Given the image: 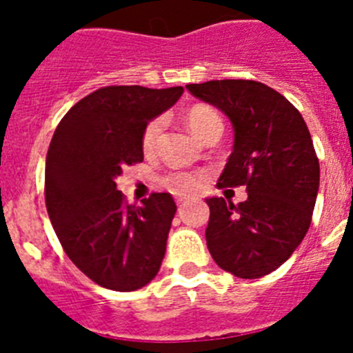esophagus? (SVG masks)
Here are the masks:
<instances>
[{"instance_id":"obj_1","label":"esophagus","mask_w":353,"mask_h":353,"mask_svg":"<svg viewBox=\"0 0 353 353\" xmlns=\"http://www.w3.org/2000/svg\"><path fill=\"white\" fill-rule=\"evenodd\" d=\"M182 205H183V199H179V212H182Z\"/></svg>"}]
</instances>
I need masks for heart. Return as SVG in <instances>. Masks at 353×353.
Listing matches in <instances>:
<instances>
[{"mask_svg": "<svg viewBox=\"0 0 353 353\" xmlns=\"http://www.w3.org/2000/svg\"><path fill=\"white\" fill-rule=\"evenodd\" d=\"M183 121L185 125L191 129L192 134H196L199 139L214 138V136H221L224 129L223 118L221 114L215 111L214 108L205 104L192 105L185 111L183 114ZM162 129L161 120H152L148 125L143 130L141 145L146 154L154 152L155 145H157L159 134ZM205 182V174L199 173V171H171V173L164 174L161 180V183L166 187L168 191H171L173 194L179 196H189L192 192H196L198 189H201Z\"/></svg>", "mask_w": 353, "mask_h": 353, "instance_id": "obj_1", "label": "heart"}]
</instances>
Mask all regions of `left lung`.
Returning <instances> with one entry per match:
<instances>
[{"instance_id": "obj_1", "label": "left lung", "mask_w": 353, "mask_h": 353, "mask_svg": "<svg viewBox=\"0 0 353 353\" xmlns=\"http://www.w3.org/2000/svg\"><path fill=\"white\" fill-rule=\"evenodd\" d=\"M185 88L221 109L235 130L217 187L248 189L239 205L207 198L208 251L233 276H267L292 256L313 217L320 164L307 125L281 93L258 81H207Z\"/></svg>"}]
</instances>
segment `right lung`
Returning <instances> with one entry per match:
<instances>
[{
    "label": "right lung",
    "instance_id": "1",
    "mask_svg": "<svg viewBox=\"0 0 353 353\" xmlns=\"http://www.w3.org/2000/svg\"><path fill=\"white\" fill-rule=\"evenodd\" d=\"M182 93V86H105L72 105L51 139L49 219L72 263L108 290H139L161 269L176 205L168 192L127 205L117 176L143 161V130Z\"/></svg>",
    "mask_w": 353,
    "mask_h": 353
}]
</instances>
